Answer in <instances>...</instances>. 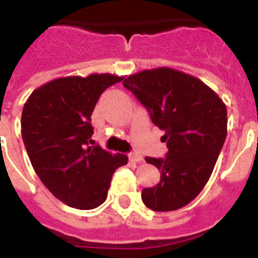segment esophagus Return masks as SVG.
I'll return each instance as SVG.
<instances>
[{
  "mask_svg": "<svg viewBox=\"0 0 258 258\" xmlns=\"http://www.w3.org/2000/svg\"><path fill=\"white\" fill-rule=\"evenodd\" d=\"M128 157H130V160H131V161H134V163H141V161L144 160V158H142V156H141L139 153H130Z\"/></svg>",
  "mask_w": 258,
  "mask_h": 258,
  "instance_id": "obj_1",
  "label": "esophagus"
}]
</instances>
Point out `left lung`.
Returning <instances> with one entry per match:
<instances>
[{
  "instance_id": "left-lung-1",
  "label": "left lung",
  "mask_w": 258,
  "mask_h": 258,
  "mask_svg": "<svg viewBox=\"0 0 258 258\" xmlns=\"http://www.w3.org/2000/svg\"><path fill=\"white\" fill-rule=\"evenodd\" d=\"M123 86L163 130L165 158L146 157L160 169V183L142 190V201L156 212L176 211L205 187L227 137V108L204 82L172 68L138 72Z\"/></svg>"
}]
</instances>
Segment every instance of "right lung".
<instances>
[{
    "label": "right lung",
    "instance_id": "add662e5",
    "mask_svg": "<svg viewBox=\"0 0 258 258\" xmlns=\"http://www.w3.org/2000/svg\"><path fill=\"white\" fill-rule=\"evenodd\" d=\"M123 78L67 76L32 91L22 113V137L34 171L68 207L94 209L106 200L112 175L127 164L95 145L91 113L109 86Z\"/></svg>",
    "mask_w": 258,
    "mask_h": 258
}]
</instances>
